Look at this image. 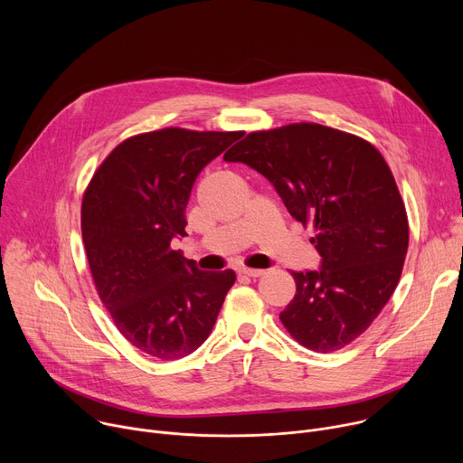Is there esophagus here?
<instances>
[{"label":"esophagus","mask_w":463,"mask_h":463,"mask_svg":"<svg viewBox=\"0 0 463 463\" xmlns=\"http://www.w3.org/2000/svg\"><path fill=\"white\" fill-rule=\"evenodd\" d=\"M240 275L249 277V279H258V277L263 275V271H261V269H249V268H243V269H240Z\"/></svg>","instance_id":"esophagus-1"}]
</instances>
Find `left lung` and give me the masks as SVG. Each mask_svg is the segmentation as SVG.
Instances as JSON below:
<instances>
[{
  "instance_id": "obj_1",
  "label": "left lung",
  "mask_w": 463,
  "mask_h": 463,
  "mask_svg": "<svg viewBox=\"0 0 463 463\" xmlns=\"http://www.w3.org/2000/svg\"><path fill=\"white\" fill-rule=\"evenodd\" d=\"M223 159L268 177L315 231L322 263L291 273L297 293L280 313L289 335L318 354L352 345L398 288L409 249L405 203L381 152L346 131L293 122L250 131Z\"/></svg>"
}]
</instances>
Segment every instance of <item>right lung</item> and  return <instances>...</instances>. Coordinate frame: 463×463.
Segmentation results:
<instances>
[{"mask_svg":"<svg viewBox=\"0 0 463 463\" xmlns=\"http://www.w3.org/2000/svg\"><path fill=\"white\" fill-rule=\"evenodd\" d=\"M243 131L163 128L128 137L95 170L82 197L91 277L124 339L174 361L211 335L236 275L200 271L172 250L184 236L195 177Z\"/></svg>","mask_w":463,"mask_h":463,"instance_id":"1","label":"right lung"}]
</instances>
